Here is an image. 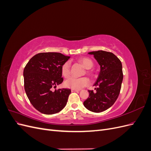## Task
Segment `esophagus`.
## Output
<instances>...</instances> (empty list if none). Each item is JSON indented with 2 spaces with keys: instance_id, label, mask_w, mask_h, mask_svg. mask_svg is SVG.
Here are the masks:
<instances>
[{
  "instance_id": "esophagus-1",
  "label": "esophagus",
  "mask_w": 151,
  "mask_h": 151,
  "mask_svg": "<svg viewBox=\"0 0 151 151\" xmlns=\"http://www.w3.org/2000/svg\"><path fill=\"white\" fill-rule=\"evenodd\" d=\"M72 92H79V90H77V89H71Z\"/></svg>"
}]
</instances>
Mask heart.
<instances>
[{"label":"heart","mask_w":151,"mask_h":151,"mask_svg":"<svg viewBox=\"0 0 151 151\" xmlns=\"http://www.w3.org/2000/svg\"><path fill=\"white\" fill-rule=\"evenodd\" d=\"M80 62L86 69H90L93 67V62L89 58H82L80 60ZM61 72L62 76L66 78L70 76V62L69 61H67L62 65L61 67ZM87 72H88V74H90L89 71H87ZM89 83V79L86 77H80V78L71 77L65 81L64 85L66 88H71L72 89H80L85 86H88Z\"/></svg>","instance_id":"obj_1"}]
</instances>
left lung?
<instances>
[{
    "instance_id": "obj_1",
    "label": "left lung",
    "mask_w": 151,
    "mask_h": 151,
    "mask_svg": "<svg viewBox=\"0 0 151 151\" xmlns=\"http://www.w3.org/2000/svg\"><path fill=\"white\" fill-rule=\"evenodd\" d=\"M93 55L100 65L96 91H88L89 96L84 106L88 110L100 113L106 110L115 103L119 96L123 81L122 62L113 53L103 50L88 53Z\"/></svg>"
}]
</instances>
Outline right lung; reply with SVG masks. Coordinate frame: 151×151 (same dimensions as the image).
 Returning <instances> with one entry per match:
<instances>
[{
    "instance_id": "add662e5",
    "label": "right lung",
    "mask_w": 151,
    "mask_h": 151,
    "mask_svg": "<svg viewBox=\"0 0 151 151\" xmlns=\"http://www.w3.org/2000/svg\"><path fill=\"white\" fill-rule=\"evenodd\" d=\"M70 57L60 53H40L32 57L24 67V89L30 103L35 109L45 115L58 113L65 106L69 89L52 91L60 84L61 67Z\"/></svg>"
}]
</instances>
